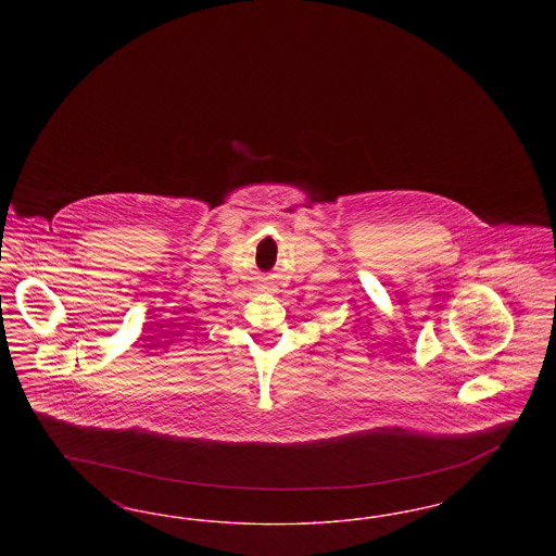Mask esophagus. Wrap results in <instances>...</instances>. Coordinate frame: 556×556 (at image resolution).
Returning a JSON list of instances; mask_svg holds the SVG:
<instances>
[{
    "mask_svg": "<svg viewBox=\"0 0 556 556\" xmlns=\"http://www.w3.org/2000/svg\"><path fill=\"white\" fill-rule=\"evenodd\" d=\"M261 290L275 291V288H273V283H270V281H266V283H263V286H261Z\"/></svg>",
    "mask_w": 556,
    "mask_h": 556,
    "instance_id": "esophagus-1",
    "label": "esophagus"
}]
</instances>
